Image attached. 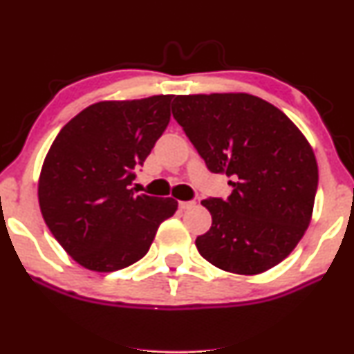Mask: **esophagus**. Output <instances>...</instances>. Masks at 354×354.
I'll list each match as a JSON object with an SVG mask.
<instances>
[{"label":"esophagus","instance_id":"34e87169","mask_svg":"<svg viewBox=\"0 0 354 354\" xmlns=\"http://www.w3.org/2000/svg\"><path fill=\"white\" fill-rule=\"evenodd\" d=\"M194 205H196V201H180L181 209H191V208H194Z\"/></svg>","mask_w":354,"mask_h":354}]
</instances>
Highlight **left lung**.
I'll list each match as a JSON object with an SVG mask.
<instances>
[{
	"instance_id": "8db88e82",
	"label": "left lung",
	"mask_w": 354,
	"mask_h": 354,
	"mask_svg": "<svg viewBox=\"0 0 354 354\" xmlns=\"http://www.w3.org/2000/svg\"><path fill=\"white\" fill-rule=\"evenodd\" d=\"M173 116L211 173L230 178L226 200L208 198L211 228L196 238L219 270L258 274L281 263L311 221L318 165L283 111L246 93L176 96Z\"/></svg>"
}]
</instances>
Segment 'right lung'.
Segmentation results:
<instances>
[{
    "instance_id": "add662e5",
    "label": "right lung",
    "mask_w": 354,
    "mask_h": 354,
    "mask_svg": "<svg viewBox=\"0 0 354 354\" xmlns=\"http://www.w3.org/2000/svg\"><path fill=\"white\" fill-rule=\"evenodd\" d=\"M173 95L100 101L63 126L39 174L44 223L81 266L100 273L123 270L148 253L178 201L136 194L143 166L169 123Z\"/></svg>"
}]
</instances>
